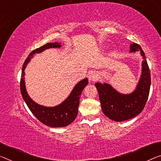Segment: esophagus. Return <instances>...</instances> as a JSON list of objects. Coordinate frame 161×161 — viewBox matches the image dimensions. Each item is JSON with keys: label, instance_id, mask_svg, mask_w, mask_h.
<instances>
[{"label": "esophagus", "instance_id": "obj_1", "mask_svg": "<svg viewBox=\"0 0 161 161\" xmlns=\"http://www.w3.org/2000/svg\"><path fill=\"white\" fill-rule=\"evenodd\" d=\"M88 80L91 82H93V81H96L97 80V73L95 71H91L88 73Z\"/></svg>", "mask_w": 161, "mask_h": 161}]
</instances>
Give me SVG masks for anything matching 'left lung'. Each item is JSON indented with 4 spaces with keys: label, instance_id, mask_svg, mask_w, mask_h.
Here are the masks:
<instances>
[{
    "label": "left lung",
    "instance_id": "8db88e82",
    "mask_svg": "<svg viewBox=\"0 0 161 161\" xmlns=\"http://www.w3.org/2000/svg\"><path fill=\"white\" fill-rule=\"evenodd\" d=\"M140 52L143 60L142 73L132 93L123 94L106 83H96L101 108L106 117L115 122H123L137 116L144 108L150 88V73L145 53L139 44H130V53Z\"/></svg>",
    "mask_w": 161,
    "mask_h": 161
}]
</instances>
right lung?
Wrapping results in <instances>:
<instances>
[{
    "mask_svg": "<svg viewBox=\"0 0 161 161\" xmlns=\"http://www.w3.org/2000/svg\"><path fill=\"white\" fill-rule=\"evenodd\" d=\"M60 47H61L60 43H47L45 45L32 51L29 54L28 58L26 59L23 65L20 82L21 96L31 113L42 123L51 127H66L75 120L78 112L80 96L84 88L88 85V78H84L76 84L68 98L60 104L53 107H48V106L39 105L37 103L34 102L29 96L26 89L25 80H24V75H25L24 70L34 54L42 53L47 49Z\"/></svg>",
    "mask_w": 161,
    "mask_h": 161,
    "instance_id": "right-lung-1",
    "label": "right lung"
}]
</instances>
